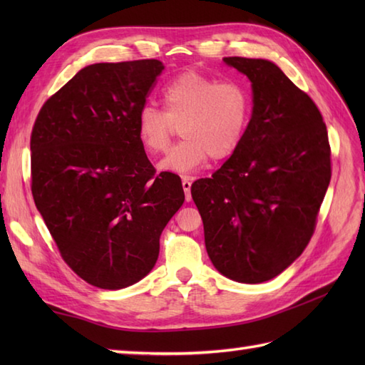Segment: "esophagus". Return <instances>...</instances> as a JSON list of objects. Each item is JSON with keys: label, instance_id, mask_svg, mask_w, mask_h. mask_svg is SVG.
Returning a JSON list of instances; mask_svg holds the SVG:
<instances>
[{"label": "esophagus", "instance_id": "esophagus-1", "mask_svg": "<svg viewBox=\"0 0 365 365\" xmlns=\"http://www.w3.org/2000/svg\"><path fill=\"white\" fill-rule=\"evenodd\" d=\"M182 187H183V191H185V200H187V202H190L191 200V182H190V178H183V182H182Z\"/></svg>", "mask_w": 365, "mask_h": 365}]
</instances>
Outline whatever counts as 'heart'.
Segmentation results:
<instances>
[{"instance_id": "obj_1", "label": "heart", "mask_w": 365, "mask_h": 365, "mask_svg": "<svg viewBox=\"0 0 365 365\" xmlns=\"http://www.w3.org/2000/svg\"><path fill=\"white\" fill-rule=\"evenodd\" d=\"M165 113L145 105L138 113L136 133L149 155L168 149L175 127L183 141L174 145L158 168L188 175L208 158H229L243 141L251 119V94L242 83L220 81L199 72H183L161 92Z\"/></svg>"}]
</instances>
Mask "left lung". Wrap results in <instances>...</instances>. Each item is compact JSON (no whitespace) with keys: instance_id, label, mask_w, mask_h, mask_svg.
Returning <instances> with one entry per match:
<instances>
[{"instance_id":"1","label":"left lung","mask_w":365,"mask_h":365,"mask_svg":"<svg viewBox=\"0 0 365 365\" xmlns=\"http://www.w3.org/2000/svg\"><path fill=\"white\" fill-rule=\"evenodd\" d=\"M252 88L243 141L210 178L192 183L205 247L232 281L260 284L304 251L331 180V147L319 108L267 59L224 58Z\"/></svg>"}]
</instances>
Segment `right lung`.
Instances as JSON below:
<instances>
[{"label":"right lung","instance_id":"1","mask_svg":"<svg viewBox=\"0 0 365 365\" xmlns=\"http://www.w3.org/2000/svg\"><path fill=\"white\" fill-rule=\"evenodd\" d=\"M158 59L81 68L31 133V191L61 257L88 284L125 289L152 271L160 235L185 200L180 177L155 174L136 118Z\"/></svg>","mask_w":365,"mask_h":365}]
</instances>
